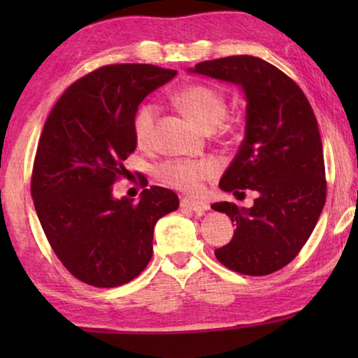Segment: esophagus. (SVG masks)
Instances as JSON below:
<instances>
[{
    "label": "esophagus",
    "mask_w": 358,
    "mask_h": 358,
    "mask_svg": "<svg viewBox=\"0 0 358 358\" xmlns=\"http://www.w3.org/2000/svg\"><path fill=\"white\" fill-rule=\"evenodd\" d=\"M181 207L191 210L194 213H205V211L210 210L207 202L196 201V199H183V201H181Z\"/></svg>",
    "instance_id": "esophagus-1"
}]
</instances>
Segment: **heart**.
Returning <instances> with one entry per match:
<instances>
[{"label":"heart","instance_id":"1","mask_svg":"<svg viewBox=\"0 0 358 358\" xmlns=\"http://www.w3.org/2000/svg\"><path fill=\"white\" fill-rule=\"evenodd\" d=\"M183 112L205 131H213L226 117V101L217 90L208 85H191L175 94ZM157 106L145 102L137 108L132 129L138 145H148L153 137ZM216 166L207 159H171L157 167V178L166 185L186 192H197L203 180L215 173Z\"/></svg>","mask_w":358,"mask_h":358}]
</instances>
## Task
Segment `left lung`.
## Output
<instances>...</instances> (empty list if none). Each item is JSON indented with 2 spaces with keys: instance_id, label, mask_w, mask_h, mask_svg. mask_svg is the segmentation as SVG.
Wrapping results in <instances>:
<instances>
[{
  "instance_id": "8db88e82",
  "label": "left lung",
  "mask_w": 358,
  "mask_h": 358,
  "mask_svg": "<svg viewBox=\"0 0 358 358\" xmlns=\"http://www.w3.org/2000/svg\"><path fill=\"white\" fill-rule=\"evenodd\" d=\"M189 74L237 85L246 101L245 137L220 180L240 199L254 191L252 207L211 205L235 224L216 259L227 268L264 276L286 266L310 238L325 203V167L317 120L292 78L262 58L237 55L203 62Z\"/></svg>"
}]
</instances>
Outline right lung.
Returning a JSON list of instances; mask_svg holds the SVG:
<instances>
[{
  "instance_id": "1",
  "label": "right lung",
  "mask_w": 358,
  "mask_h": 358,
  "mask_svg": "<svg viewBox=\"0 0 358 358\" xmlns=\"http://www.w3.org/2000/svg\"><path fill=\"white\" fill-rule=\"evenodd\" d=\"M177 71L153 64H112L66 90L42 129L31 197L44 234L77 280L117 287L134 280L153 256V232L178 208L161 186L134 199L113 196L123 161L136 150L132 121L141 102Z\"/></svg>"
}]
</instances>
